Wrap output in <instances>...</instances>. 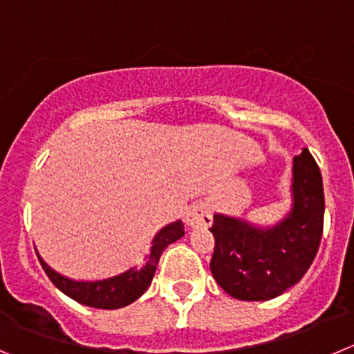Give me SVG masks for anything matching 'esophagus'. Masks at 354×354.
Returning a JSON list of instances; mask_svg holds the SVG:
<instances>
[{
    "label": "esophagus",
    "instance_id": "esophagus-1",
    "mask_svg": "<svg viewBox=\"0 0 354 354\" xmlns=\"http://www.w3.org/2000/svg\"><path fill=\"white\" fill-rule=\"evenodd\" d=\"M186 222L189 227L193 230H203V227H208L212 224V208L208 203H194L191 205L189 210H187Z\"/></svg>",
    "mask_w": 354,
    "mask_h": 354
}]
</instances>
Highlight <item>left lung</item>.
Listing matches in <instances>:
<instances>
[{"label":"left lung","mask_w":354,"mask_h":354,"mask_svg":"<svg viewBox=\"0 0 354 354\" xmlns=\"http://www.w3.org/2000/svg\"><path fill=\"white\" fill-rule=\"evenodd\" d=\"M322 174L309 149L294 158L290 208L274 224H254L215 214L210 269L225 294L240 301H269L301 281L323 233Z\"/></svg>","instance_id":"1"}]
</instances>
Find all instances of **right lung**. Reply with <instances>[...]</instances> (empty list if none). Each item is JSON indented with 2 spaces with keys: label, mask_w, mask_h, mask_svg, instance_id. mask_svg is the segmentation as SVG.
Masks as SVG:
<instances>
[{
  "label": "right lung",
  "mask_w": 354,
  "mask_h": 354,
  "mask_svg": "<svg viewBox=\"0 0 354 354\" xmlns=\"http://www.w3.org/2000/svg\"><path fill=\"white\" fill-rule=\"evenodd\" d=\"M184 233L186 231H184L183 221L170 222L154 234L149 254L144 257L142 266H132L127 271L107 276L102 280H73V278H67V276L60 274L55 269L50 268L38 252L36 254H38L39 262H41L43 269L52 280V283L67 297L83 306H90V308L120 309L132 304L149 288L163 250L170 243L183 238Z\"/></svg>",
  "instance_id": "add662e5"
}]
</instances>
